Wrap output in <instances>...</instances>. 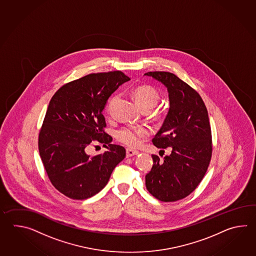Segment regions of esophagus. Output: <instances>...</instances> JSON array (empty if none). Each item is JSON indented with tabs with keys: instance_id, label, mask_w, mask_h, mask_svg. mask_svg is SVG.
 Masks as SVG:
<instances>
[{
	"instance_id": "esophagus-1",
	"label": "esophagus",
	"mask_w": 256,
	"mask_h": 256,
	"mask_svg": "<svg viewBox=\"0 0 256 256\" xmlns=\"http://www.w3.org/2000/svg\"><path fill=\"white\" fill-rule=\"evenodd\" d=\"M139 152L138 151H136V150H132V149H126V156L127 158H130V156H136V154H138Z\"/></svg>"
}]
</instances>
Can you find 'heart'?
Instances as JSON below:
<instances>
[{"label": "heart", "instance_id": "heart-1", "mask_svg": "<svg viewBox=\"0 0 256 256\" xmlns=\"http://www.w3.org/2000/svg\"><path fill=\"white\" fill-rule=\"evenodd\" d=\"M134 96L142 110H151L160 100V94L158 90L152 86L148 85H142L136 88L134 90ZM115 98L116 97H114L110 100L106 108L107 112H110ZM146 136H147V130L142 127L126 126L120 128L116 132L117 139L129 146H136L140 142L141 137Z\"/></svg>", "mask_w": 256, "mask_h": 256}]
</instances>
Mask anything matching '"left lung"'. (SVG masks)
<instances>
[{
  "mask_svg": "<svg viewBox=\"0 0 256 256\" xmlns=\"http://www.w3.org/2000/svg\"><path fill=\"white\" fill-rule=\"evenodd\" d=\"M168 92V114L152 138L158 148L171 147L161 160L152 154V166L146 176L147 190L164 202H176L196 190L212 159V141L205 104L194 88L173 73L147 72Z\"/></svg>",
  "mask_w": 256,
  "mask_h": 256,
  "instance_id": "8db88e82",
  "label": "left lung"
}]
</instances>
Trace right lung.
<instances>
[{"label":"right lung","mask_w":256,"mask_h":256,"mask_svg":"<svg viewBox=\"0 0 256 256\" xmlns=\"http://www.w3.org/2000/svg\"><path fill=\"white\" fill-rule=\"evenodd\" d=\"M130 80L122 71L93 73L63 85L49 102L39 132L38 149L52 185L72 200H86L107 185L124 147L112 144L102 110L110 96ZM94 141L108 151L87 154Z\"/></svg>","instance_id":"1"}]
</instances>
